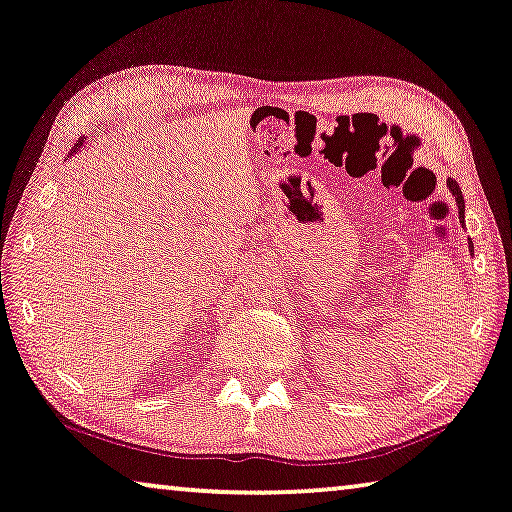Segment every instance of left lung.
Wrapping results in <instances>:
<instances>
[{"label": "left lung", "instance_id": "left-lung-1", "mask_svg": "<svg viewBox=\"0 0 512 512\" xmlns=\"http://www.w3.org/2000/svg\"><path fill=\"white\" fill-rule=\"evenodd\" d=\"M446 187H448V192H451V194L455 196V203H458V215H460V222L465 224V196H462L460 185L455 183L453 178H448V180H446ZM469 251H474V245H471V240H469Z\"/></svg>", "mask_w": 512, "mask_h": 512}]
</instances>
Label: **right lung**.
Wrapping results in <instances>:
<instances>
[{
    "label": "right lung",
    "instance_id": "obj_1",
    "mask_svg": "<svg viewBox=\"0 0 512 512\" xmlns=\"http://www.w3.org/2000/svg\"><path fill=\"white\" fill-rule=\"evenodd\" d=\"M84 144V139H77V144H75V148H73V151H70V153H75L77 151V148H80Z\"/></svg>",
    "mask_w": 512,
    "mask_h": 512
}]
</instances>
